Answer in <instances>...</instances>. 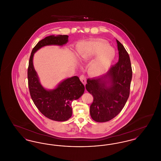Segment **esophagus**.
Returning a JSON list of instances; mask_svg holds the SVG:
<instances>
[{"instance_id": "34e87169", "label": "esophagus", "mask_w": 161, "mask_h": 161, "mask_svg": "<svg viewBox=\"0 0 161 161\" xmlns=\"http://www.w3.org/2000/svg\"><path fill=\"white\" fill-rule=\"evenodd\" d=\"M80 79L81 81L83 83L84 85L86 84V78L84 75H80Z\"/></svg>"}]
</instances>
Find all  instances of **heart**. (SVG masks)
I'll return each mask as SVG.
<instances>
[{
  "instance_id": "b5f03b06",
  "label": "heart",
  "mask_w": 161,
  "mask_h": 161,
  "mask_svg": "<svg viewBox=\"0 0 161 161\" xmlns=\"http://www.w3.org/2000/svg\"><path fill=\"white\" fill-rule=\"evenodd\" d=\"M77 51L78 55L81 58H87L99 54L89 68L90 72L95 75L105 72L114 60L116 55L115 49L104 42L81 43L77 46Z\"/></svg>"
}]
</instances>
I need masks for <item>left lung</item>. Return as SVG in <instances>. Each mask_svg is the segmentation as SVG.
Returning <instances> with one entry per match:
<instances>
[{
  "label": "left lung",
  "instance_id": "1",
  "mask_svg": "<svg viewBox=\"0 0 161 161\" xmlns=\"http://www.w3.org/2000/svg\"><path fill=\"white\" fill-rule=\"evenodd\" d=\"M119 60L103 76L88 78L86 90L93 101L90 106L92 119L98 123L107 122L118 115L130 94L132 69L129 55L116 40Z\"/></svg>",
  "mask_w": 161,
  "mask_h": 161
}]
</instances>
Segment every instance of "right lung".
<instances>
[{"label": "right lung", "mask_w": 161, "mask_h": 161, "mask_svg": "<svg viewBox=\"0 0 161 161\" xmlns=\"http://www.w3.org/2000/svg\"><path fill=\"white\" fill-rule=\"evenodd\" d=\"M68 36H49L39 41L31 52L28 68V87L31 98L39 111L47 118L66 121L72 114V102L78 100L84 92V86L77 76L68 78L53 90H46L40 84L33 65L34 53L43 46H63L68 42Z\"/></svg>", "instance_id": "1"}]
</instances>
